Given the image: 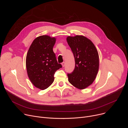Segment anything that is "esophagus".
Listing matches in <instances>:
<instances>
[{"label": "esophagus", "instance_id": "1", "mask_svg": "<svg viewBox=\"0 0 128 128\" xmlns=\"http://www.w3.org/2000/svg\"><path fill=\"white\" fill-rule=\"evenodd\" d=\"M62 67H64L65 66V63L64 62H62Z\"/></svg>", "mask_w": 128, "mask_h": 128}]
</instances>
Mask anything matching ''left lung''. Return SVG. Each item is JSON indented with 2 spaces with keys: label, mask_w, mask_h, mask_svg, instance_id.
<instances>
[{
  "label": "left lung",
  "mask_w": 128,
  "mask_h": 128,
  "mask_svg": "<svg viewBox=\"0 0 128 128\" xmlns=\"http://www.w3.org/2000/svg\"><path fill=\"white\" fill-rule=\"evenodd\" d=\"M66 40L76 63L74 70L67 74L68 81L76 88L84 89L93 82L98 74V51L91 40L82 35L68 36Z\"/></svg>",
  "instance_id": "left-lung-1"
}]
</instances>
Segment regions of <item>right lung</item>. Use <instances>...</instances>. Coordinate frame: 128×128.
Wrapping results in <instances>:
<instances>
[{
	"mask_svg": "<svg viewBox=\"0 0 128 128\" xmlns=\"http://www.w3.org/2000/svg\"><path fill=\"white\" fill-rule=\"evenodd\" d=\"M55 42L54 38L38 36L33 40L27 54L28 76L32 84L40 90H45L52 84L54 73L62 67L58 63L52 50Z\"/></svg>",
	"mask_w": 128,
	"mask_h": 128,
	"instance_id": "right-lung-1",
	"label": "right lung"
}]
</instances>
